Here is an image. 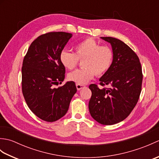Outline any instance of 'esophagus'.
<instances>
[{
    "mask_svg": "<svg viewBox=\"0 0 159 159\" xmlns=\"http://www.w3.org/2000/svg\"><path fill=\"white\" fill-rule=\"evenodd\" d=\"M76 88H77V89L78 90H80L81 89H83V88H84V87H85V85H80V84H76Z\"/></svg>",
    "mask_w": 159,
    "mask_h": 159,
    "instance_id": "obj_1",
    "label": "esophagus"
}]
</instances>
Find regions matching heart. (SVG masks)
<instances>
[{"mask_svg":"<svg viewBox=\"0 0 159 159\" xmlns=\"http://www.w3.org/2000/svg\"><path fill=\"white\" fill-rule=\"evenodd\" d=\"M75 52L62 50L59 59L62 65L67 70L75 67L79 60H82L83 67L68 74V79L80 85H84L92 80L95 74L104 75L113 63V52L109 46H101L93 38L83 40L74 47Z\"/></svg>","mask_w":159,"mask_h":159,"instance_id":"1","label":"heart"}]
</instances>
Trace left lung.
Instances as JSON below:
<instances>
[{
	"instance_id": "1",
	"label": "left lung",
	"mask_w": 159,
	"mask_h": 159,
	"mask_svg": "<svg viewBox=\"0 0 159 159\" xmlns=\"http://www.w3.org/2000/svg\"><path fill=\"white\" fill-rule=\"evenodd\" d=\"M101 38L111 44L113 59L100 79L103 88L96 84L89 86L92 91L89 110L98 123L113 125L126 119L136 106L141 92L142 69L137 54L124 42L111 37Z\"/></svg>"
}]
</instances>
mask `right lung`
I'll use <instances>...</instances> for the list:
<instances>
[{
    "mask_svg": "<svg viewBox=\"0 0 159 159\" xmlns=\"http://www.w3.org/2000/svg\"><path fill=\"white\" fill-rule=\"evenodd\" d=\"M72 35L49 32L39 36L30 45L22 67V91L29 108L40 119L52 122L66 114L76 92L75 83L67 82L66 68L59 56Z\"/></svg>",
    "mask_w": 159,
    "mask_h": 159,
    "instance_id": "obj_1",
    "label": "right lung"
}]
</instances>
